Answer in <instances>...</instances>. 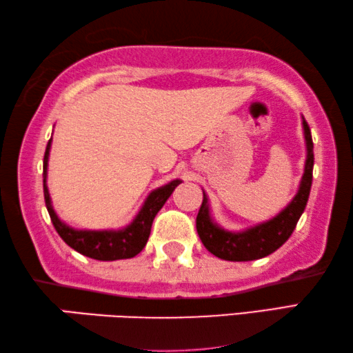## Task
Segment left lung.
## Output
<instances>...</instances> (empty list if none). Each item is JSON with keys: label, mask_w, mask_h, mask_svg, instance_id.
I'll list each match as a JSON object with an SVG mask.
<instances>
[{"label": "left lung", "mask_w": 353, "mask_h": 353, "mask_svg": "<svg viewBox=\"0 0 353 353\" xmlns=\"http://www.w3.org/2000/svg\"><path fill=\"white\" fill-rule=\"evenodd\" d=\"M302 125L305 142H307V161H305L302 181H300L296 197L274 219L239 231V233L227 231L212 221L208 197L203 192V201H201L197 214V233L203 245L212 255L225 259V261H253V259L264 258L274 253L276 248H280L290 239L300 216L305 211V206L308 203L311 181H313V139H311L307 120L303 117Z\"/></svg>", "instance_id": "left-lung-1"}]
</instances>
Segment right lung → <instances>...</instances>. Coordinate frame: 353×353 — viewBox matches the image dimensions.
Instances as JSON below:
<instances>
[{"instance_id": "1", "label": "right lung", "mask_w": 353, "mask_h": 353, "mask_svg": "<svg viewBox=\"0 0 353 353\" xmlns=\"http://www.w3.org/2000/svg\"><path fill=\"white\" fill-rule=\"evenodd\" d=\"M51 148V139L45 150L43 156V195L45 205L48 210L54 228L59 233L67 245H70L73 250L79 252L81 255L98 259V261H115V259H126L136 256L137 253L142 252L145 247L150 231H152V223L158 211L164 206L167 199L170 197L173 190L181 183V180H173L167 183L165 186L154 189L148 195L145 203L141 208L139 214L136 216L128 227L122 230H103V231H92V230H74L63 223L53 210L51 205L48 186H46V169H48V156Z\"/></svg>"}]
</instances>
